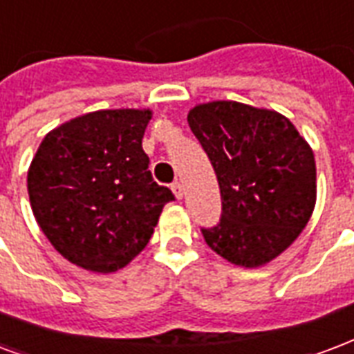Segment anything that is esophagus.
<instances>
[{
	"label": "esophagus",
	"instance_id": "1",
	"mask_svg": "<svg viewBox=\"0 0 354 354\" xmlns=\"http://www.w3.org/2000/svg\"><path fill=\"white\" fill-rule=\"evenodd\" d=\"M171 190H174L175 198L183 199V196H185V188H183L180 183H174V185H171Z\"/></svg>",
	"mask_w": 354,
	"mask_h": 354
}]
</instances>
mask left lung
I'll return each mask as SVG.
<instances>
[{
  "instance_id": "obj_1",
  "label": "left lung",
  "mask_w": 354,
  "mask_h": 354,
  "mask_svg": "<svg viewBox=\"0 0 354 354\" xmlns=\"http://www.w3.org/2000/svg\"><path fill=\"white\" fill-rule=\"evenodd\" d=\"M187 119L222 194V220L201 230L205 243L237 267L267 265L297 241L315 209L310 143L280 111L235 100L196 104Z\"/></svg>"
}]
</instances>
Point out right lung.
I'll return each mask as SVG.
<instances>
[{
    "mask_svg": "<svg viewBox=\"0 0 354 354\" xmlns=\"http://www.w3.org/2000/svg\"><path fill=\"white\" fill-rule=\"evenodd\" d=\"M151 108L89 111L50 130L28 169L37 224L74 265L110 274L147 246L174 199L149 171Z\"/></svg>",
    "mask_w": 354,
    "mask_h": 354,
    "instance_id": "add662e5",
    "label": "right lung"
}]
</instances>
